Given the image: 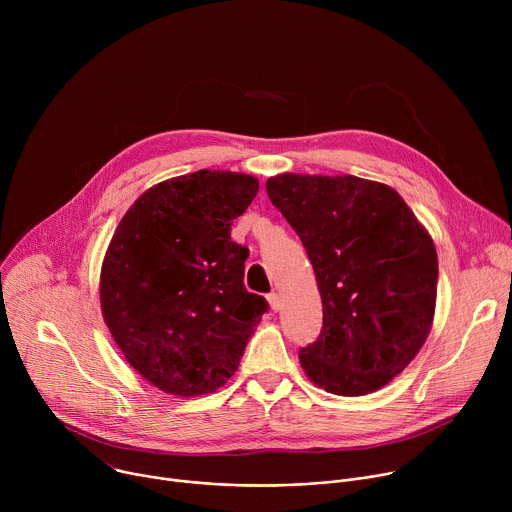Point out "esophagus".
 I'll list each match as a JSON object with an SVG mask.
<instances>
[{"label": "esophagus", "mask_w": 512, "mask_h": 512, "mask_svg": "<svg viewBox=\"0 0 512 512\" xmlns=\"http://www.w3.org/2000/svg\"><path fill=\"white\" fill-rule=\"evenodd\" d=\"M267 302H269V308H271L273 312H279V310H281V298H279L277 294H269V296H267Z\"/></svg>", "instance_id": "1"}]
</instances>
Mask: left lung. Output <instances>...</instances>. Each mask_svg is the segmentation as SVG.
<instances>
[{"label":"left lung","instance_id":"obj_1","mask_svg":"<svg viewBox=\"0 0 512 512\" xmlns=\"http://www.w3.org/2000/svg\"><path fill=\"white\" fill-rule=\"evenodd\" d=\"M265 188L302 239L322 298V332L300 350L302 369L334 395L379 391L429 336L437 296L431 235L381 182L285 172Z\"/></svg>","mask_w":512,"mask_h":512}]
</instances>
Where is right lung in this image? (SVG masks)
I'll list each match as a JSON object with an SVG mask.
<instances>
[{
	"label": "right lung",
	"mask_w": 512,
	"mask_h": 512,
	"mask_svg": "<svg viewBox=\"0 0 512 512\" xmlns=\"http://www.w3.org/2000/svg\"><path fill=\"white\" fill-rule=\"evenodd\" d=\"M241 172L198 170L145 190L101 265L103 320L131 367L164 393L198 397L239 369L267 302L243 285L231 227L257 196Z\"/></svg>",
	"instance_id": "obj_1"
}]
</instances>
